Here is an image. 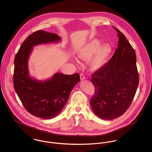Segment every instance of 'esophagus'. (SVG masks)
I'll use <instances>...</instances> for the list:
<instances>
[{"label":"esophagus","mask_w":152,"mask_h":152,"mask_svg":"<svg viewBox=\"0 0 152 152\" xmlns=\"http://www.w3.org/2000/svg\"><path fill=\"white\" fill-rule=\"evenodd\" d=\"M80 78H81V80H84L86 79V77L83 74H80Z\"/></svg>","instance_id":"obj_1"}]
</instances>
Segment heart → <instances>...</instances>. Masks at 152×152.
<instances>
[{
	"mask_svg": "<svg viewBox=\"0 0 152 152\" xmlns=\"http://www.w3.org/2000/svg\"><path fill=\"white\" fill-rule=\"evenodd\" d=\"M112 53L113 48L110 44L101 45L100 40L94 39L82 47L78 51L77 55L82 59H89V66L92 69L96 71L107 65Z\"/></svg>",
	"mask_w": 152,
	"mask_h": 152,
	"instance_id": "obj_1",
	"label": "heart"
}]
</instances>
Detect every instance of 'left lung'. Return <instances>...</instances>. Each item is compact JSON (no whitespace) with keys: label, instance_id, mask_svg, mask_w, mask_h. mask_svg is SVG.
Returning a JSON list of instances; mask_svg holds the SVG:
<instances>
[{"label":"left lung","instance_id":"obj_1","mask_svg":"<svg viewBox=\"0 0 152 152\" xmlns=\"http://www.w3.org/2000/svg\"><path fill=\"white\" fill-rule=\"evenodd\" d=\"M118 45L104 67L91 76L95 93L90 100L94 113L104 120L122 115L130 107L139 85L134 49L118 29Z\"/></svg>","mask_w":152,"mask_h":152}]
</instances>
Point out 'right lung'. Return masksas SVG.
I'll list each match as a JSON object with an SVG mask.
<instances>
[{
	"label": "right lung",
	"mask_w": 152,
	"mask_h": 152,
	"mask_svg": "<svg viewBox=\"0 0 152 152\" xmlns=\"http://www.w3.org/2000/svg\"><path fill=\"white\" fill-rule=\"evenodd\" d=\"M61 40L57 34L43 30L30 35L22 43L15 58L13 85L26 109L31 115L52 119L61 113L71 91L80 81V74L55 73L45 80L30 76L28 61L33 47L40 44L58 43Z\"/></svg>",
	"instance_id": "1"
}]
</instances>
